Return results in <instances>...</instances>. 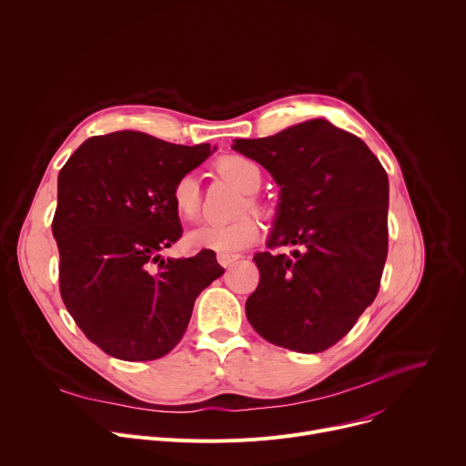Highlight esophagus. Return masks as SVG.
I'll return each mask as SVG.
<instances>
[{
  "mask_svg": "<svg viewBox=\"0 0 466 466\" xmlns=\"http://www.w3.org/2000/svg\"><path fill=\"white\" fill-rule=\"evenodd\" d=\"M236 259H239V254H218V261L223 268H228L230 263H234Z\"/></svg>",
  "mask_w": 466,
  "mask_h": 466,
  "instance_id": "1",
  "label": "esophagus"
}]
</instances>
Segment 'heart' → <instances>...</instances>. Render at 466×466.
<instances>
[{
	"instance_id": "1",
	"label": "heart",
	"mask_w": 466,
	"mask_h": 466,
	"mask_svg": "<svg viewBox=\"0 0 466 466\" xmlns=\"http://www.w3.org/2000/svg\"><path fill=\"white\" fill-rule=\"evenodd\" d=\"M218 171L234 182L243 193H254L261 184L259 167L241 155H227L219 158ZM171 203L180 218H197L198 210H201V193H198V182L193 173H186L175 180L171 187ZM248 207L252 210L258 208L252 197L247 198L241 210H247ZM259 221L252 214H245L227 223H201L187 232L186 243L191 248H208L219 254H234L254 245L259 238Z\"/></svg>"
}]
</instances>
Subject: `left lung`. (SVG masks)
Listing matches in <instances>:
<instances>
[{
	"label": "left lung",
	"instance_id": "8db88e82",
	"mask_svg": "<svg viewBox=\"0 0 466 466\" xmlns=\"http://www.w3.org/2000/svg\"><path fill=\"white\" fill-rule=\"evenodd\" d=\"M234 149L282 187L269 250L254 254L259 284L245 304L248 322L295 352L334 347L380 289L389 247L383 166L365 142L324 119L236 140ZM282 246L294 252H274Z\"/></svg>",
	"mask_w": 466,
	"mask_h": 466
}]
</instances>
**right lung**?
Returning <instances> with one entry per match:
<instances>
[{
	"instance_id": "obj_1",
	"label": "right lung",
	"mask_w": 466,
	"mask_h": 466,
	"mask_svg": "<svg viewBox=\"0 0 466 466\" xmlns=\"http://www.w3.org/2000/svg\"><path fill=\"white\" fill-rule=\"evenodd\" d=\"M210 151V144L187 147L121 130L88 138L58 173L51 230L60 297L83 334L112 358L169 354L198 293L225 273L208 248L160 256L182 236L171 187Z\"/></svg>"
}]
</instances>
